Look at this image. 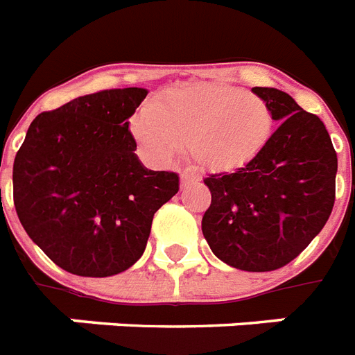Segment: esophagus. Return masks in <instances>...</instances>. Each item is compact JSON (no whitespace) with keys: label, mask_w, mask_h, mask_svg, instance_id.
<instances>
[{"label":"esophagus","mask_w":355,"mask_h":355,"mask_svg":"<svg viewBox=\"0 0 355 355\" xmlns=\"http://www.w3.org/2000/svg\"><path fill=\"white\" fill-rule=\"evenodd\" d=\"M195 182H199V177H197L193 171H184L182 175H180V186H182V188H186V186Z\"/></svg>","instance_id":"1"}]
</instances>
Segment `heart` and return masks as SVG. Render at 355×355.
Segmentation results:
<instances>
[{
  "instance_id": "obj_1",
  "label": "heart",
  "mask_w": 355,
  "mask_h": 355,
  "mask_svg": "<svg viewBox=\"0 0 355 355\" xmlns=\"http://www.w3.org/2000/svg\"><path fill=\"white\" fill-rule=\"evenodd\" d=\"M269 105L252 92L217 83H189L167 90L132 119V134L158 164L188 145L200 167L232 171L261 153L272 134Z\"/></svg>"
}]
</instances>
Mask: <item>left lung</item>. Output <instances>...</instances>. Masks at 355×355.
I'll return each mask as SVG.
<instances>
[{
	"mask_svg": "<svg viewBox=\"0 0 355 355\" xmlns=\"http://www.w3.org/2000/svg\"><path fill=\"white\" fill-rule=\"evenodd\" d=\"M278 128L254 160L205 178L211 205L202 234L234 269L265 272L295 259L322 230L336 200L337 155L324 123L289 94L252 88Z\"/></svg>",
	"mask_w": 355,
	"mask_h": 355,
	"instance_id": "8db88e82",
	"label": "left lung"
}]
</instances>
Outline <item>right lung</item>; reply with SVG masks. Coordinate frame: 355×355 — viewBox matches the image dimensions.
<instances>
[{
    "label": "right lung",
    "instance_id": "1",
    "mask_svg": "<svg viewBox=\"0 0 355 355\" xmlns=\"http://www.w3.org/2000/svg\"><path fill=\"white\" fill-rule=\"evenodd\" d=\"M145 88L77 97L31 123L14 158L16 214L58 267L105 278L132 267L153 217L178 191V175L150 171L134 155L128 118Z\"/></svg>",
    "mask_w": 355,
    "mask_h": 355
}]
</instances>
